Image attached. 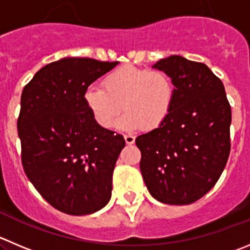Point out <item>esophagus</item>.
<instances>
[{
	"label": "esophagus",
	"instance_id": "obj_1",
	"mask_svg": "<svg viewBox=\"0 0 250 250\" xmlns=\"http://www.w3.org/2000/svg\"><path fill=\"white\" fill-rule=\"evenodd\" d=\"M125 141L127 144H133L136 141V137L132 136V134H125Z\"/></svg>",
	"mask_w": 250,
	"mask_h": 250
}]
</instances>
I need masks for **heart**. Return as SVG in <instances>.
Segmentation results:
<instances>
[{
    "label": "heart",
    "mask_w": 250,
    "mask_h": 250,
    "mask_svg": "<svg viewBox=\"0 0 250 250\" xmlns=\"http://www.w3.org/2000/svg\"><path fill=\"white\" fill-rule=\"evenodd\" d=\"M83 100L101 127H112L123 104L125 113L120 127L134 129L144 125L154 129L162 125L171 112L175 86L162 70L125 65L108 72L102 80V87H88Z\"/></svg>",
    "instance_id": "heart-1"
}]
</instances>
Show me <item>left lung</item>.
I'll list each match as a JSON object with an SVG mask.
<instances>
[{
  "label": "left lung",
  "mask_w": 250,
  "mask_h": 250,
  "mask_svg": "<svg viewBox=\"0 0 250 250\" xmlns=\"http://www.w3.org/2000/svg\"><path fill=\"white\" fill-rule=\"evenodd\" d=\"M153 67L171 78L175 100L162 125L136 138L141 171L154 199L190 205L216 185L227 164L230 104L222 81L202 62L171 55Z\"/></svg>",
  "instance_id": "left-lung-1"
}]
</instances>
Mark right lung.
<instances>
[{
  "label": "right lung",
  "mask_w": 250,
  "mask_h": 250,
  "mask_svg": "<svg viewBox=\"0 0 250 250\" xmlns=\"http://www.w3.org/2000/svg\"><path fill=\"white\" fill-rule=\"evenodd\" d=\"M118 62L64 58L24 86L17 121L25 175L54 208L83 216L111 199L123 136L101 127L86 107L88 86Z\"/></svg>",
  "instance_id": "1"
}]
</instances>
